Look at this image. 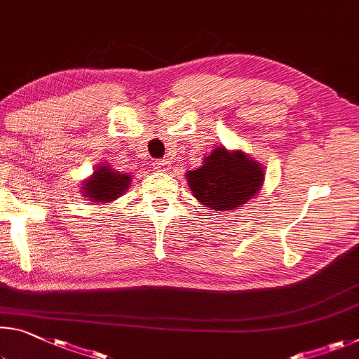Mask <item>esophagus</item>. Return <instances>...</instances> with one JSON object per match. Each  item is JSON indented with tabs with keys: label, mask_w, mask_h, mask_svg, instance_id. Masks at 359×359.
Returning <instances> with one entry per match:
<instances>
[{
	"label": "esophagus",
	"mask_w": 359,
	"mask_h": 359,
	"mask_svg": "<svg viewBox=\"0 0 359 359\" xmlns=\"http://www.w3.org/2000/svg\"><path fill=\"white\" fill-rule=\"evenodd\" d=\"M153 164H155L156 169L164 170V172L170 169V161H169V159H156V161L153 163Z\"/></svg>",
	"instance_id": "1"
}]
</instances>
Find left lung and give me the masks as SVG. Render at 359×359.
<instances>
[{
	"label": "left lung",
	"instance_id": "1",
	"mask_svg": "<svg viewBox=\"0 0 359 359\" xmlns=\"http://www.w3.org/2000/svg\"><path fill=\"white\" fill-rule=\"evenodd\" d=\"M187 172L193 196L210 210H230L246 204L264 184V168L244 151L219 147Z\"/></svg>",
	"mask_w": 359,
	"mask_h": 359
}]
</instances>
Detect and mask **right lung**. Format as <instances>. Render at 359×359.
<instances>
[{
  "label": "right lung",
  "mask_w": 359,
  "mask_h": 359,
  "mask_svg": "<svg viewBox=\"0 0 359 359\" xmlns=\"http://www.w3.org/2000/svg\"><path fill=\"white\" fill-rule=\"evenodd\" d=\"M129 185V174L115 172L111 168L102 164L88 180H84L81 190L84 198H88L93 203H111L121 196Z\"/></svg>",
  "instance_id": "add662e5"
}]
</instances>
